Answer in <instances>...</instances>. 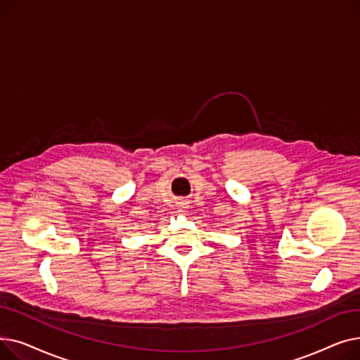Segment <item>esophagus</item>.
Listing matches in <instances>:
<instances>
[{
	"label": "esophagus",
	"mask_w": 360,
	"mask_h": 360,
	"mask_svg": "<svg viewBox=\"0 0 360 360\" xmlns=\"http://www.w3.org/2000/svg\"><path fill=\"white\" fill-rule=\"evenodd\" d=\"M176 209L179 213H185L188 209H190V205H188V201L185 200H181L176 202Z\"/></svg>",
	"instance_id": "1"
}]
</instances>
